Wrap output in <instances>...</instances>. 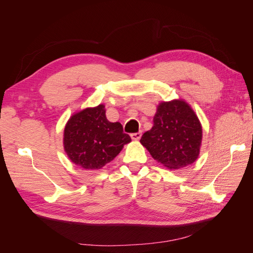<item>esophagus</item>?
Here are the masks:
<instances>
[{"label": "esophagus", "instance_id": "34e87169", "mask_svg": "<svg viewBox=\"0 0 253 253\" xmlns=\"http://www.w3.org/2000/svg\"><path fill=\"white\" fill-rule=\"evenodd\" d=\"M140 137H141V132H137V133L131 134V138L133 140H139Z\"/></svg>", "mask_w": 253, "mask_h": 253}]
</instances>
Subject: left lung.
<instances>
[{
	"label": "left lung",
	"instance_id": "left-lung-1",
	"mask_svg": "<svg viewBox=\"0 0 253 253\" xmlns=\"http://www.w3.org/2000/svg\"><path fill=\"white\" fill-rule=\"evenodd\" d=\"M153 121L140 139L152 157L170 170L193 164L200 155L203 128L192 108L182 99L160 102Z\"/></svg>",
	"mask_w": 253,
	"mask_h": 253
}]
</instances>
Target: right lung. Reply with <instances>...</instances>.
<instances>
[{"label": "right lung", "mask_w": 253, "mask_h": 253, "mask_svg": "<svg viewBox=\"0 0 253 253\" xmlns=\"http://www.w3.org/2000/svg\"><path fill=\"white\" fill-rule=\"evenodd\" d=\"M104 108L99 104L76 113L64 127V151L72 163L85 170L101 169L131 142L120 122L106 119Z\"/></svg>", "instance_id": "obj_1"}]
</instances>
